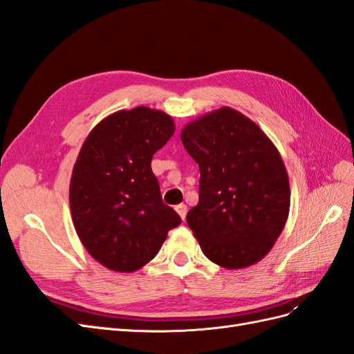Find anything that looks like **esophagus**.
Here are the masks:
<instances>
[{"label":"esophagus","mask_w":354,"mask_h":354,"mask_svg":"<svg viewBox=\"0 0 354 354\" xmlns=\"http://www.w3.org/2000/svg\"><path fill=\"white\" fill-rule=\"evenodd\" d=\"M176 211L178 216L181 217V220L186 218V214H187V207L185 205V203H180V205H176Z\"/></svg>","instance_id":"obj_1"}]
</instances>
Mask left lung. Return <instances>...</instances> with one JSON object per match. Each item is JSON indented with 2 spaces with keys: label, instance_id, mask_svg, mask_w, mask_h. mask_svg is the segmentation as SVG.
Segmentation results:
<instances>
[{
  "label": "left lung",
  "instance_id": "1",
  "mask_svg": "<svg viewBox=\"0 0 354 354\" xmlns=\"http://www.w3.org/2000/svg\"><path fill=\"white\" fill-rule=\"evenodd\" d=\"M180 136L201 171L199 202L186 216L201 250L229 270L259 263L282 233L291 203L279 151L227 106L189 122Z\"/></svg>",
  "mask_w": 354,
  "mask_h": 354
}]
</instances>
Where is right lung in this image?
<instances>
[{
  "instance_id": "right-lung-1",
  "label": "right lung",
  "mask_w": 354,
  "mask_h": 354,
  "mask_svg": "<svg viewBox=\"0 0 354 354\" xmlns=\"http://www.w3.org/2000/svg\"><path fill=\"white\" fill-rule=\"evenodd\" d=\"M174 131L169 115L137 106L106 116L82 143L69 186L72 221L84 248L113 272L147 264L181 223L151 167Z\"/></svg>"
}]
</instances>
